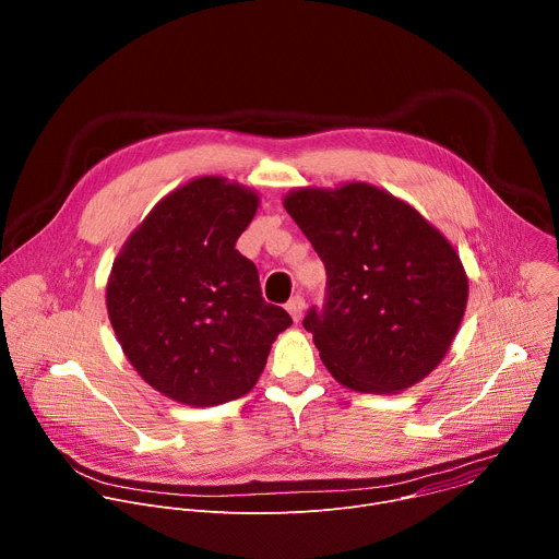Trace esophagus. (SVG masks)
Segmentation results:
<instances>
[{
	"label": "esophagus",
	"mask_w": 559,
	"mask_h": 559,
	"mask_svg": "<svg viewBox=\"0 0 559 559\" xmlns=\"http://www.w3.org/2000/svg\"><path fill=\"white\" fill-rule=\"evenodd\" d=\"M285 309L289 311V316H292L294 321L298 323L300 318H302V311H305V298H302V296H294V298H289V302L285 305Z\"/></svg>",
	"instance_id": "esophagus-1"
}]
</instances>
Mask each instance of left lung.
Segmentation results:
<instances>
[{"instance_id": "1", "label": "left lung", "mask_w": 559, "mask_h": 559, "mask_svg": "<svg viewBox=\"0 0 559 559\" xmlns=\"http://www.w3.org/2000/svg\"><path fill=\"white\" fill-rule=\"evenodd\" d=\"M328 272L302 328L345 386L397 393L449 352L468 298L460 257L409 203L369 183L298 188L283 201Z\"/></svg>"}]
</instances>
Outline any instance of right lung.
I'll list each match as a JSON object with an SVG mask.
<instances>
[{
  "instance_id": "obj_1",
  "label": "right lung",
  "mask_w": 559,
  "mask_h": 559,
  "mask_svg": "<svg viewBox=\"0 0 559 559\" xmlns=\"http://www.w3.org/2000/svg\"><path fill=\"white\" fill-rule=\"evenodd\" d=\"M257 207L250 188L194 179L152 207L112 263L106 305L121 349L150 386L181 405L246 395L292 325L261 296L257 265L234 248Z\"/></svg>"
}]
</instances>
